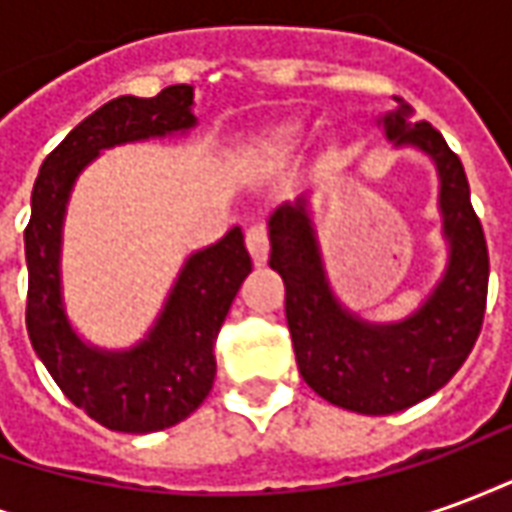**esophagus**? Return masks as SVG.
<instances>
[{
  "instance_id": "34e87169",
  "label": "esophagus",
  "mask_w": 512,
  "mask_h": 512,
  "mask_svg": "<svg viewBox=\"0 0 512 512\" xmlns=\"http://www.w3.org/2000/svg\"><path fill=\"white\" fill-rule=\"evenodd\" d=\"M246 249L255 260V266H266L268 260V227L266 224H252L246 230Z\"/></svg>"
}]
</instances>
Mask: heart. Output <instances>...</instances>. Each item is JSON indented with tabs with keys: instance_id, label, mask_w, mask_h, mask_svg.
I'll return each mask as SVG.
<instances>
[{
	"instance_id": "heart-1",
	"label": "heart",
	"mask_w": 512,
	"mask_h": 512,
	"mask_svg": "<svg viewBox=\"0 0 512 512\" xmlns=\"http://www.w3.org/2000/svg\"><path fill=\"white\" fill-rule=\"evenodd\" d=\"M274 139H277V142H290V139H296V128L293 126L279 128L277 134H274Z\"/></svg>"
}]
</instances>
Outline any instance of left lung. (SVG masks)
Masks as SVG:
<instances>
[{
	"label": "left lung",
	"mask_w": 512,
	"mask_h": 512,
	"mask_svg": "<svg viewBox=\"0 0 512 512\" xmlns=\"http://www.w3.org/2000/svg\"><path fill=\"white\" fill-rule=\"evenodd\" d=\"M381 117L386 139L414 145L439 169V208L450 260L441 282L406 321L367 323L334 299L304 200L279 205L271 222L268 266L285 282V315L304 381L334 406L395 414L447 384L483 329L488 246L469 197L461 158L444 136L397 98Z\"/></svg>",
	"instance_id": "1"
}]
</instances>
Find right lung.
I'll return each instance as SVG.
<instances>
[{"label":"right lung","instance_id":"add662e5","mask_svg":"<svg viewBox=\"0 0 512 512\" xmlns=\"http://www.w3.org/2000/svg\"><path fill=\"white\" fill-rule=\"evenodd\" d=\"M191 104L189 84H172L153 98L120 95L51 150L32 189L24 230L29 340L62 395L109 430L172 428L200 406L216 376L219 329L252 271L244 233L233 227L186 260L156 326L131 351H101L79 340L62 307V219L79 172L106 147L189 131L197 123Z\"/></svg>","mask_w":512,"mask_h":512}]
</instances>
